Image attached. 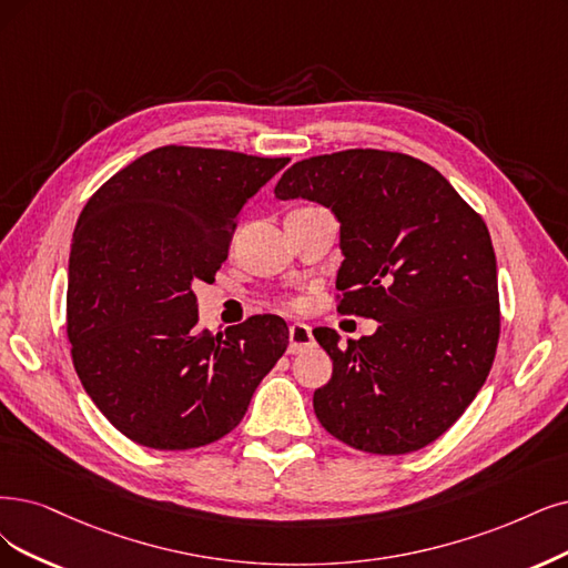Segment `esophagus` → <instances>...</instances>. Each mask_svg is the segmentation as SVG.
<instances>
[{"instance_id": "1", "label": "esophagus", "mask_w": 568, "mask_h": 568, "mask_svg": "<svg viewBox=\"0 0 568 568\" xmlns=\"http://www.w3.org/2000/svg\"><path fill=\"white\" fill-rule=\"evenodd\" d=\"M311 346H313V332H311V327L304 325V323L290 325V346H287V353L297 355V353H304Z\"/></svg>"}]
</instances>
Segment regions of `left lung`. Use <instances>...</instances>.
Listing matches in <instances>:
<instances>
[{"instance_id": "1", "label": "left lung", "mask_w": 568, "mask_h": 568, "mask_svg": "<svg viewBox=\"0 0 568 568\" xmlns=\"http://www.w3.org/2000/svg\"><path fill=\"white\" fill-rule=\"evenodd\" d=\"M276 199L332 210L344 255L337 308L379 323L372 337L346 346L334 329H313L332 358V379L313 393L318 422L369 454L430 445L475 400L498 346L485 220L433 165L382 150L297 161Z\"/></svg>"}]
</instances>
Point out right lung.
Returning <instances> with one entry per match:
<instances>
[{
    "label": "right lung",
    "mask_w": 568,
    "mask_h": 568,
    "mask_svg": "<svg viewBox=\"0 0 568 568\" xmlns=\"http://www.w3.org/2000/svg\"><path fill=\"white\" fill-rule=\"evenodd\" d=\"M287 161L168 144L121 168L81 210L68 273L72 363L133 443H215L285 353L278 316L199 329L192 285L215 281L243 205Z\"/></svg>",
    "instance_id": "add662e5"
}]
</instances>
